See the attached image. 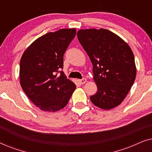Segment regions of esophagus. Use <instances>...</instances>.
<instances>
[{
	"instance_id": "esophagus-1",
	"label": "esophagus",
	"mask_w": 152,
	"mask_h": 152,
	"mask_svg": "<svg viewBox=\"0 0 152 152\" xmlns=\"http://www.w3.org/2000/svg\"><path fill=\"white\" fill-rule=\"evenodd\" d=\"M79 82H80V84H85V83L86 82V78H82L81 79V80H79Z\"/></svg>"
}]
</instances>
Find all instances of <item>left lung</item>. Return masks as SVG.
Here are the masks:
<instances>
[{
    "instance_id": "left-lung-1",
    "label": "left lung",
    "mask_w": 152,
    "mask_h": 152,
    "mask_svg": "<svg viewBox=\"0 0 152 152\" xmlns=\"http://www.w3.org/2000/svg\"><path fill=\"white\" fill-rule=\"evenodd\" d=\"M78 40L93 66L97 91L90 97L96 107L109 110L124 100L135 81L134 56L125 41L106 29L77 32Z\"/></svg>"
}]
</instances>
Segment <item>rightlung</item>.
I'll use <instances>...</instances> for the list:
<instances>
[{
	"mask_svg": "<svg viewBox=\"0 0 152 152\" xmlns=\"http://www.w3.org/2000/svg\"><path fill=\"white\" fill-rule=\"evenodd\" d=\"M75 35V29L48 32L35 40L23 54L20 86L42 111L55 112L63 109L75 90V84L61 70L64 55Z\"/></svg>",
	"mask_w": 152,
	"mask_h": 152,
	"instance_id": "1",
	"label": "right lung"
}]
</instances>
